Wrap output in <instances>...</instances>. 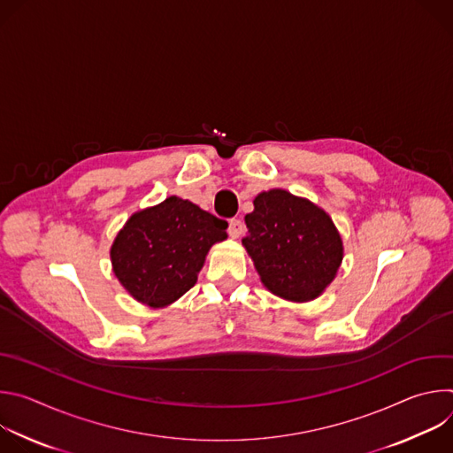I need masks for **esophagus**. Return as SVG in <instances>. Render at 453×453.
Wrapping results in <instances>:
<instances>
[{
	"label": "esophagus",
	"mask_w": 453,
	"mask_h": 453,
	"mask_svg": "<svg viewBox=\"0 0 453 453\" xmlns=\"http://www.w3.org/2000/svg\"><path fill=\"white\" fill-rule=\"evenodd\" d=\"M227 233H229V236L231 238H240L242 236V233H243V222L242 220H238V219H233L231 222H229V227H227Z\"/></svg>",
	"instance_id": "esophagus-1"
}]
</instances>
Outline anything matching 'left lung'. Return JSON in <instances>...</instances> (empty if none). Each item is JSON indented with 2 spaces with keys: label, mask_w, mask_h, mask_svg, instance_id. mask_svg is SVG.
Wrapping results in <instances>:
<instances>
[{
  "label": "left lung",
  "mask_w": 453,
  "mask_h": 453,
  "mask_svg": "<svg viewBox=\"0 0 453 453\" xmlns=\"http://www.w3.org/2000/svg\"><path fill=\"white\" fill-rule=\"evenodd\" d=\"M252 204L242 245L264 287L290 303L317 299L335 280L344 257L332 217L281 188L257 193Z\"/></svg>",
  "instance_id": "8db88e82"
}]
</instances>
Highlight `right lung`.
<instances>
[{"label":"right lung","mask_w":453,"mask_h":453,"mask_svg":"<svg viewBox=\"0 0 453 453\" xmlns=\"http://www.w3.org/2000/svg\"><path fill=\"white\" fill-rule=\"evenodd\" d=\"M227 222L177 196L128 217L111 245L119 285L138 303L165 308L197 283L210 249L227 238Z\"/></svg>","instance_id":"obj_1"}]
</instances>
